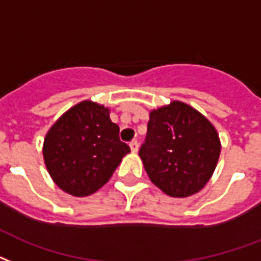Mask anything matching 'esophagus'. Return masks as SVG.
Returning <instances> with one entry per match:
<instances>
[{
  "mask_svg": "<svg viewBox=\"0 0 261 261\" xmlns=\"http://www.w3.org/2000/svg\"><path fill=\"white\" fill-rule=\"evenodd\" d=\"M130 148H131V152H134V153L138 152V142H137L135 139L130 142Z\"/></svg>",
  "mask_w": 261,
  "mask_h": 261,
  "instance_id": "esophagus-1",
  "label": "esophagus"
}]
</instances>
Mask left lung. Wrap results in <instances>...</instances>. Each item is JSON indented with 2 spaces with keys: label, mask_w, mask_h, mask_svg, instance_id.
Listing matches in <instances>:
<instances>
[{
  "label": "left lung",
  "mask_w": 261,
  "mask_h": 261,
  "mask_svg": "<svg viewBox=\"0 0 261 261\" xmlns=\"http://www.w3.org/2000/svg\"><path fill=\"white\" fill-rule=\"evenodd\" d=\"M149 117L139 157L150 180L171 197L200 192L214 174L220 154L216 128L180 101L154 109Z\"/></svg>",
  "instance_id": "left-lung-1"
}]
</instances>
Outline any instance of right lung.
Here are the masks:
<instances>
[{"label":"right lung","mask_w":261,"mask_h":261,"mask_svg":"<svg viewBox=\"0 0 261 261\" xmlns=\"http://www.w3.org/2000/svg\"><path fill=\"white\" fill-rule=\"evenodd\" d=\"M128 152L109 109L93 101L68 109L43 141V160L51 179L75 197L90 196L102 188Z\"/></svg>","instance_id":"right-lung-1"}]
</instances>
